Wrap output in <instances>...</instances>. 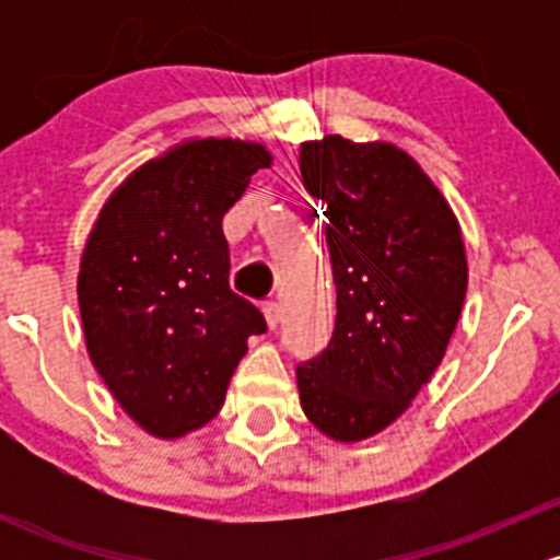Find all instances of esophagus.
Listing matches in <instances>:
<instances>
[{
  "instance_id": "esophagus-1",
  "label": "esophagus",
  "mask_w": 560,
  "mask_h": 560,
  "mask_svg": "<svg viewBox=\"0 0 560 560\" xmlns=\"http://www.w3.org/2000/svg\"><path fill=\"white\" fill-rule=\"evenodd\" d=\"M262 314H265V322H268L270 330H273V327L279 325V322H281V306H279V303H273V301L265 303V306H262Z\"/></svg>"
}]
</instances>
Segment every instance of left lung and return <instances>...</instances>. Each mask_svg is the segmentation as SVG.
Segmentation results:
<instances>
[{
    "label": "left lung",
    "mask_w": 560,
    "mask_h": 560,
    "mask_svg": "<svg viewBox=\"0 0 560 560\" xmlns=\"http://www.w3.org/2000/svg\"><path fill=\"white\" fill-rule=\"evenodd\" d=\"M303 186L325 213L336 327L298 369L303 415L341 444L393 425L450 347L468 287L447 197L387 140L325 135L301 145Z\"/></svg>",
    "instance_id": "obj_1"
}]
</instances>
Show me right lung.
I'll return each mask as SVG.
<instances>
[{
	"instance_id": "add662e5",
	"label": "right lung",
	"mask_w": 560,
	"mask_h": 560,
	"mask_svg": "<svg viewBox=\"0 0 560 560\" xmlns=\"http://www.w3.org/2000/svg\"><path fill=\"white\" fill-rule=\"evenodd\" d=\"M268 145L186 138L132 171L100 208L78 270L89 358L124 411L156 439L219 415L265 319L230 290L222 219Z\"/></svg>"
}]
</instances>
